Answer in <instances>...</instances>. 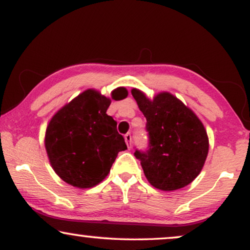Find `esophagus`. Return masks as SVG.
Here are the masks:
<instances>
[{"label": "esophagus", "mask_w": 250, "mask_h": 250, "mask_svg": "<svg viewBox=\"0 0 250 250\" xmlns=\"http://www.w3.org/2000/svg\"><path fill=\"white\" fill-rule=\"evenodd\" d=\"M124 139H125V142H126V145H127L128 148H131V146H132V136H131V134H129V133L125 134Z\"/></svg>", "instance_id": "esophagus-1"}]
</instances>
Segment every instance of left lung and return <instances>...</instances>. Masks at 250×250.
Returning <instances> with one entry per match:
<instances>
[{
    "mask_svg": "<svg viewBox=\"0 0 250 250\" xmlns=\"http://www.w3.org/2000/svg\"><path fill=\"white\" fill-rule=\"evenodd\" d=\"M146 119L149 149L136 150L146 180L156 189L174 191L190 184L203 169L208 155L207 132L197 115L169 92L149 99L132 88Z\"/></svg>",
    "mask_w": 250,
    "mask_h": 250,
    "instance_id": "obj_1",
    "label": "left lung"
}]
</instances>
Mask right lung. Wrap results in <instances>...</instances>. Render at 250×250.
I'll list each match as a JSON object with an SVG mask.
<instances>
[{"mask_svg": "<svg viewBox=\"0 0 250 250\" xmlns=\"http://www.w3.org/2000/svg\"><path fill=\"white\" fill-rule=\"evenodd\" d=\"M127 94L125 87H117L107 98L88 88L51 118L44 145L51 166L61 180L87 189L105 179L118 152L127 149L107 109L111 99L123 100Z\"/></svg>", "mask_w": 250, "mask_h": 250, "instance_id": "add662e5", "label": "right lung"}]
</instances>
